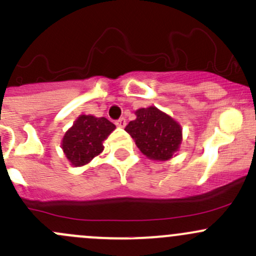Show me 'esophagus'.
Masks as SVG:
<instances>
[{"label":"esophagus","mask_w":256,"mask_h":256,"mask_svg":"<svg viewBox=\"0 0 256 256\" xmlns=\"http://www.w3.org/2000/svg\"><path fill=\"white\" fill-rule=\"evenodd\" d=\"M115 125L118 126V128H125L126 125V118H120L115 121Z\"/></svg>","instance_id":"1"}]
</instances>
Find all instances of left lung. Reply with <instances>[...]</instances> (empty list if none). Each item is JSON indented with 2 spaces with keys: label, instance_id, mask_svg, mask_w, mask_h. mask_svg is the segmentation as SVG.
Returning <instances> with one entry per match:
<instances>
[{
  "label": "left lung",
  "instance_id": "left-lung-1",
  "mask_svg": "<svg viewBox=\"0 0 256 256\" xmlns=\"http://www.w3.org/2000/svg\"><path fill=\"white\" fill-rule=\"evenodd\" d=\"M138 118L125 128L136 144L148 158L164 161L178 151L182 130L176 121L157 108L138 109Z\"/></svg>",
  "mask_w": 256,
  "mask_h": 256
}]
</instances>
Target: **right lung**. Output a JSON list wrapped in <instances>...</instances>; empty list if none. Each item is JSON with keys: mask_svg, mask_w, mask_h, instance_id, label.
<instances>
[{"mask_svg": "<svg viewBox=\"0 0 256 256\" xmlns=\"http://www.w3.org/2000/svg\"><path fill=\"white\" fill-rule=\"evenodd\" d=\"M115 130L105 118L80 115L63 138V151L74 166H82L104 150L102 141Z\"/></svg>", "mask_w": 256, "mask_h": 256, "instance_id": "obj_1", "label": "right lung"}]
</instances>
